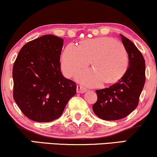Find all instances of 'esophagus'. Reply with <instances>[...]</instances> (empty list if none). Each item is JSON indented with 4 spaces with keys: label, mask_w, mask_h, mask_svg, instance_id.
<instances>
[{
    "label": "esophagus",
    "mask_w": 157,
    "mask_h": 157,
    "mask_svg": "<svg viewBox=\"0 0 157 157\" xmlns=\"http://www.w3.org/2000/svg\"><path fill=\"white\" fill-rule=\"evenodd\" d=\"M87 91L86 89H85L84 87L82 86H77V92L79 94H83L85 93L86 91Z\"/></svg>",
    "instance_id": "obj_1"
}]
</instances>
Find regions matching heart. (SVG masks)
<instances>
[{"mask_svg":"<svg viewBox=\"0 0 157 157\" xmlns=\"http://www.w3.org/2000/svg\"><path fill=\"white\" fill-rule=\"evenodd\" d=\"M92 60L94 68L81 71L76 75V80L86 86L118 81L126 73L129 61L127 51L121 42L100 37L86 40L79 46L68 44L62 55V71L70 78L87 67Z\"/></svg>","mask_w":157,"mask_h":157,"instance_id":"obj_1","label":"heart"}]
</instances>
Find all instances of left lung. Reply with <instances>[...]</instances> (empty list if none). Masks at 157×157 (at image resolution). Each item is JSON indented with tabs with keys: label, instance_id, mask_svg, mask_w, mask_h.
<instances>
[{
	"label": "left lung",
	"instance_id": "left-lung-1",
	"mask_svg": "<svg viewBox=\"0 0 157 157\" xmlns=\"http://www.w3.org/2000/svg\"><path fill=\"white\" fill-rule=\"evenodd\" d=\"M128 55V67L123 76L109 88L96 90L94 112L100 119L114 121L127 117L138 106L145 83V61L140 51L120 34Z\"/></svg>",
	"mask_w": 157,
	"mask_h": 157
}]
</instances>
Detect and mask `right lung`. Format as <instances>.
I'll return each mask as SVG.
<instances>
[{
  "label": "right lung",
  "mask_w": 157,
  "mask_h": 157,
  "mask_svg": "<svg viewBox=\"0 0 157 157\" xmlns=\"http://www.w3.org/2000/svg\"><path fill=\"white\" fill-rule=\"evenodd\" d=\"M63 39L44 35L28 42L13 67V98L23 114L38 122L58 119L76 93V83L61 71Z\"/></svg>",
  "instance_id": "obj_1"
}]
</instances>
